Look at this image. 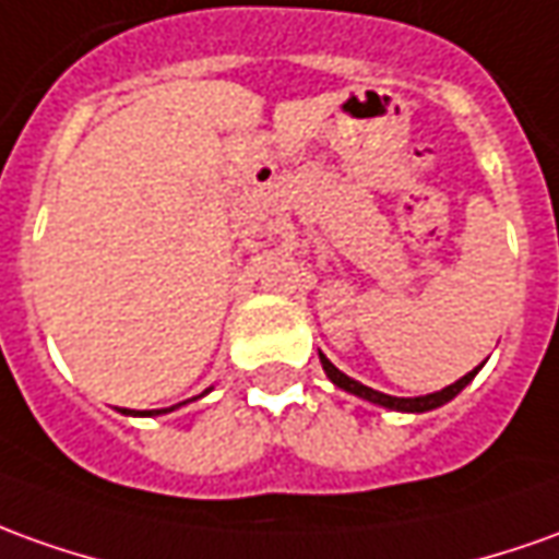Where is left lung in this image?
<instances>
[{"mask_svg":"<svg viewBox=\"0 0 559 559\" xmlns=\"http://www.w3.org/2000/svg\"><path fill=\"white\" fill-rule=\"evenodd\" d=\"M319 361H322V368H325V374H329V380L334 383V386H341V390L349 392V395H359V399H365V402L380 404V407H390V411H407V414H426V411L441 407V404H448L450 399H456V395L472 383V377L478 374V368H480L478 365L475 371H468V374L460 377L456 383H450V386H444L441 392H429V395H417V399H395V395L371 390V386H365V383H359V380L346 377L344 371H337V368H334L322 353H319Z\"/></svg>","mask_w":559,"mask_h":559,"instance_id":"obj_1","label":"left lung"}]
</instances>
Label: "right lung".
I'll list each match as a JSON object with an SVG mask.
<instances>
[{
	"label": "right lung",
	"mask_w": 559,
	"mask_h": 559,
	"mask_svg": "<svg viewBox=\"0 0 559 559\" xmlns=\"http://www.w3.org/2000/svg\"><path fill=\"white\" fill-rule=\"evenodd\" d=\"M167 411H173V407H160V411H148L145 417H152V414H167Z\"/></svg>",
	"instance_id": "1"
}]
</instances>
